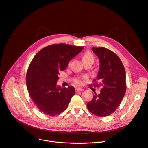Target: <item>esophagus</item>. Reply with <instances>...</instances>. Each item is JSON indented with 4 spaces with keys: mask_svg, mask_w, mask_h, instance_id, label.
Segmentation results:
<instances>
[{
    "mask_svg": "<svg viewBox=\"0 0 148 148\" xmlns=\"http://www.w3.org/2000/svg\"><path fill=\"white\" fill-rule=\"evenodd\" d=\"M75 91H76V92H79V91H83V89H82V88H76Z\"/></svg>",
    "mask_w": 148,
    "mask_h": 148,
    "instance_id": "1",
    "label": "esophagus"
}]
</instances>
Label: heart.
<instances>
[{"label":"heart","instance_id":"b5f03b06","mask_svg":"<svg viewBox=\"0 0 148 148\" xmlns=\"http://www.w3.org/2000/svg\"><path fill=\"white\" fill-rule=\"evenodd\" d=\"M82 60H83V62H91V63L93 64L94 62H95V57L90 51H86V52H84L83 53V55L82 56ZM74 82L77 84H80L82 83L81 79H80L79 78H78L75 79Z\"/></svg>","mask_w":148,"mask_h":148}]
</instances>
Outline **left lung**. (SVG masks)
<instances>
[{"label": "left lung", "mask_w": 148, "mask_h": 148, "mask_svg": "<svg viewBox=\"0 0 148 148\" xmlns=\"http://www.w3.org/2000/svg\"><path fill=\"white\" fill-rule=\"evenodd\" d=\"M92 50L100 62L97 77L99 82L93 85L101 87V90L99 95L95 92L87 108L98 117H106L114 112L123 99L127 88L126 73L122 61L114 52L102 47H92Z\"/></svg>", "instance_id": "1"}]
</instances>
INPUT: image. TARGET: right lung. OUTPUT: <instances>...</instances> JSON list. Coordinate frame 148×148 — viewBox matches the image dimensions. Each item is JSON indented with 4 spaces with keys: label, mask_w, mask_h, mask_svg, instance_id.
<instances>
[{
    "label": "right lung",
    "mask_w": 148,
    "mask_h": 148,
    "mask_svg": "<svg viewBox=\"0 0 148 148\" xmlns=\"http://www.w3.org/2000/svg\"><path fill=\"white\" fill-rule=\"evenodd\" d=\"M83 48L66 44H52L42 49L31 61L26 73V86L33 101L44 114L54 116L68 107L75 94V88L57 86L59 74Z\"/></svg>",
    "instance_id": "right-lung-1"
}]
</instances>
